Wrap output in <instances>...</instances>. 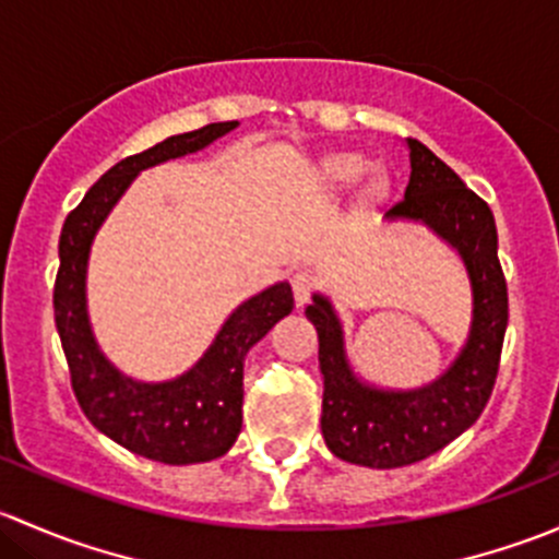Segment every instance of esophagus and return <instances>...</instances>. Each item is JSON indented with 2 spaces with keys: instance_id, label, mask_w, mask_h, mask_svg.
<instances>
[{
  "instance_id": "esophagus-1",
  "label": "esophagus",
  "mask_w": 559,
  "mask_h": 559,
  "mask_svg": "<svg viewBox=\"0 0 559 559\" xmlns=\"http://www.w3.org/2000/svg\"><path fill=\"white\" fill-rule=\"evenodd\" d=\"M313 289H316V275L311 270H297V273L292 275V292H295L297 308H302L308 300H311Z\"/></svg>"
}]
</instances>
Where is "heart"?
<instances>
[{
    "label": "heart",
    "mask_w": 559,
    "mask_h": 559,
    "mask_svg": "<svg viewBox=\"0 0 559 559\" xmlns=\"http://www.w3.org/2000/svg\"><path fill=\"white\" fill-rule=\"evenodd\" d=\"M365 170H368V159H365V156L354 154V151H332V154L321 156L319 180L326 189L337 191L357 183ZM381 191H384V180H381L379 175H373V178L368 180V186H365V194H368L370 200H376V197H381Z\"/></svg>",
    "instance_id": "obj_1"
}]
</instances>
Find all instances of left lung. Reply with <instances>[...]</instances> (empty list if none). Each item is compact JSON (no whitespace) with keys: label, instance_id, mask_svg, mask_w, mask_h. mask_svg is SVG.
<instances>
[{"label":"left lung","instance_id":"8db88e82","mask_svg":"<svg viewBox=\"0 0 559 559\" xmlns=\"http://www.w3.org/2000/svg\"><path fill=\"white\" fill-rule=\"evenodd\" d=\"M411 178L386 222H414L452 246L465 264L473 319L465 346L436 381L416 389H381L354 373L343 324L332 300L313 295L306 308L319 332L324 376L321 436L326 449L352 465L403 467L441 452L481 416L509 324V292L498 259V229L487 202L427 145L408 140Z\"/></svg>","mask_w":559,"mask_h":559}]
</instances>
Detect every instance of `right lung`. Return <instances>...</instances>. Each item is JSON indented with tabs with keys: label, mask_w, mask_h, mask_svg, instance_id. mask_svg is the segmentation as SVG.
<instances>
[{
	"label": "right lung",
	"mask_w": 559,
	"mask_h": 559,
	"mask_svg": "<svg viewBox=\"0 0 559 559\" xmlns=\"http://www.w3.org/2000/svg\"><path fill=\"white\" fill-rule=\"evenodd\" d=\"M235 127L238 121L207 123L194 132L173 134L143 154L127 156L86 191L61 227L53 313L78 403L88 421L118 447L165 465L207 462L233 449L243 427L248 348L262 341L275 321L292 313L295 295L286 281L267 286L229 313L207 352L186 373L170 381H138L105 357L92 332L86 302L88 253L103 222L140 173L197 154Z\"/></svg>",
	"instance_id": "right-lung-1"
}]
</instances>
